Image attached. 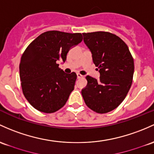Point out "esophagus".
Instances as JSON below:
<instances>
[{"label": "esophagus", "instance_id": "34e87169", "mask_svg": "<svg viewBox=\"0 0 154 154\" xmlns=\"http://www.w3.org/2000/svg\"><path fill=\"white\" fill-rule=\"evenodd\" d=\"M77 78H78V79L82 78V77H83V76H82V74H80V73H77Z\"/></svg>", "mask_w": 154, "mask_h": 154}]
</instances>
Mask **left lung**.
<instances>
[{
  "instance_id": "left-lung-1",
  "label": "left lung",
  "mask_w": 154,
  "mask_h": 154,
  "mask_svg": "<svg viewBox=\"0 0 154 154\" xmlns=\"http://www.w3.org/2000/svg\"><path fill=\"white\" fill-rule=\"evenodd\" d=\"M84 42L92 53L100 77L88 75L87 86L82 90L86 105L97 113H107L124 100L133 80L134 59L120 37L106 31L83 33Z\"/></svg>"
}]
</instances>
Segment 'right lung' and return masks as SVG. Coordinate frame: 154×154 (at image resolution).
<instances>
[{"label": "right lung", "instance_id": "add662e5", "mask_svg": "<svg viewBox=\"0 0 154 154\" xmlns=\"http://www.w3.org/2000/svg\"><path fill=\"white\" fill-rule=\"evenodd\" d=\"M82 41L80 33L45 32L27 47L21 57L20 77L25 99L40 112L52 113L65 105L74 90L77 74L59 68L72 47Z\"/></svg>", "mask_w": 154, "mask_h": 154}]
</instances>
